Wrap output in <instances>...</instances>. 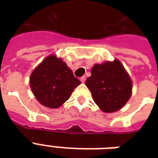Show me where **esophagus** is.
<instances>
[{
	"instance_id": "1",
	"label": "esophagus",
	"mask_w": 158,
	"mask_h": 158,
	"mask_svg": "<svg viewBox=\"0 0 158 158\" xmlns=\"http://www.w3.org/2000/svg\"><path fill=\"white\" fill-rule=\"evenodd\" d=\"M85 80H86V77L85 76H83L80 78V81H81L82 83H84V82H85Z\"/></svg>"
}]
</instances>
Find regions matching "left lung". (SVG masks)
<instances>
[{"label": "left lung", "mask_w": 158, "mask_h": 158, "mask_svg": "<svg viewBox=\"0 0 158 158\" xmlns=\"http://www.w3.org/2000/svg\"><path fill=\"white\" fill-rule=\"evenodd\" d=\"M95 103L104 112L122 108L132 94V81L118 60L94 64L85 82Z\"/></svg>", "instance_id": "obj_1"}]
</instances>
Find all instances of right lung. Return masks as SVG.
<instances>
[{
  "instance_id": "1",
  "label": "right lung",
  "mask_w": 158,
  "mask_h": 158,
  "mask_svg": "<svg viewBox=\"0 0 158 158\" xmlns=\"http://www.w3.org/2000/svg\"><path fill=\"white\" fill-rule=\"evenodd\" d=\"M29 83L33 94L42 105L57 108L69 98L81 82L62 59L51 55L36 67Z\"/></svg>"
}]
</instances>
